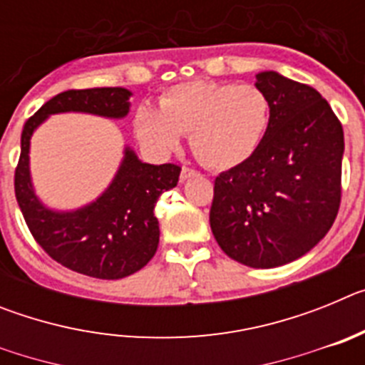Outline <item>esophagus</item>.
Returning <instances> with one entry per match:
<instances>
[{
    "mask_svg": "<svg viewBox=\"0 0 365 365\" xmlns=\"http://www.w3.org/2000/svg\"><path fill=\"white\" fill-rule=\"evenodd\" d=\"M195 175H197V172H195L193 168L182 166V170H180V180H186L190 179V177H195Z\"/></svg>",
    "mask_w": 365,
    "mask_h": 365,
    "instance_id": "34e87169",
    "label": "esophagus"
}]
</instances>
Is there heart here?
<instances>
[{
	"label": "heart",
	"instance_id": "b5f03b06",
	"mask_svg": "<svg viewBox=\"0 0 365 365\" xmlns=\"http://www.w3.org/2000/svg\"><path fill=\"white\" fill-rule=\"evenodd\" d=\"M159 106H140L135 113L140 143L170 151L179 146L180 133L190 135L193 155L214 170H230L252 159L272 118L269 96L254 83L192 80L170 87Z\"/></svg>",
	"mask_w": 365,
	"mask_h": 365
}]
</instances>
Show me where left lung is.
Returning <instances> with one entry per match:
<instances>
[{"label":"left lung","instance_id":"8db88e82","mask_svg":"<svg viewBox=\"0 0 365 365\" xmlns=\"http://www.w3.org/2000/svg\"><path fill=\"white\" fill-rule=\"evenodd\" d=\"M272 118L252 159L215 177L210 227L252 269L298 259L324 240L341 199L344 130L327 100L276 71L256 76Z\"/></svg>","mask_w":365,"mask_h":365}]
</instances>
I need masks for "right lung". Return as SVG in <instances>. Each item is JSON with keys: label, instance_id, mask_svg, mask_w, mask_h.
<instances>
[{"label": "right lung", "instance_id": "right-lung-1", "mask_svg": "<svg viewBox=\"0 0 365 365\" xmlns=\"http://www.w3.org/2000/svg\"><path fill=\"white\" fill-rule=\"evenodd\" d=\"M130 96L124 87L69 89L45 102L21 131L14 192L32 237L60 265L98 279L125 278L155 256L160 234L155 205L160 193L175 188L180 166L146 164L125 148L117 175L95 202L73 212H56L41 205L34 193L29 148L34 130L49 115L78 111L124 118Z\"/></svg>", "mask_w": 365, "mask_h": 365}]
</instances>
